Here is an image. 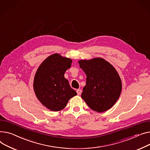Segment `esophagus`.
Masks as SVG:
<instances>
[{"instance_id": "esophagus-1", "label": "esophagus", "mask_w": 150, "mask_h": 150, "mask_svg": "<svg viewBox=\"0 0 150 150\" xmlns=\"http://www.w3.org/2000/svg\"><path fill=\"white\" fill-rule=\"evenodd\" d=\"M76 92H77V93L78 95H81V93H82V90H81V89H77V90H76Z\"/></svg>"}]
</instances>
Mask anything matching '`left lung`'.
Masks as SVG:
<instances>
[{"label":"left lung","instance_id":"obj_1","mask_svg":"<svg viewBox=\"0 0 150 150\" xmlns=\"http://www.w3.org/2000/svg\"><path fill=\"white\" fill-rule=\"evenodd\" d=\"M86 75L82 98L89 107L99 112L111 108L119 99L122 82L116 70L102 58L79 62Z\"/></svg>","mask_w":150,"mask_h":150}]
</instances>
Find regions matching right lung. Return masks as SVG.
Instances as JSON below:
<instances>
[{"instance_id": "right-lung-1", "label": "right lung", "mask_w": 150, "mask_h": 150, "mask_svg": "<svg viewBox=\"0 0 150 150\" xmlns=\"http://www.w3.org/2000/svg\"><path fill=\"white\" fill-rule=\"evenodd\" d=\"M72 60L58 54H52L39 66L34 80V90L39 101L51 111L64 108L68 100L77 95L64 77Z\"/></svg>"}]
</instances>
